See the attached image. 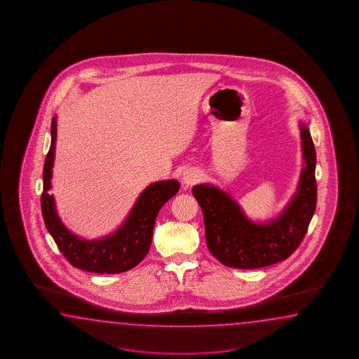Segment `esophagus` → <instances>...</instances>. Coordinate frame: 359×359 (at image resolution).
Listing matches in <instances>:
<instances>
[{
	"label": "esophagus",
	"instance_id": "34e87169",
	"mask_svg": "<svg viewBox=\"0 0 359 359\" xmlns=\"http://www.w3.org/2000/svg\"><path fill=\"white\" fill-rule=\"evenodd\" d=\"M200 178H201V175L198 173L196 169H186V170L183 172L182 182L184 183L186 186H190V184L198 182Z\"/></svg>",
	"mask_w": 359,
	"mask_h": 359
}]
</instances>
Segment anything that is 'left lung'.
Wrapping results in <instances>:
<instances>
[{
  "mask_svg": "<svg viewBox=\"0 0 359 359\" xmlns=\"http://www.w3.org/2000/svg\"><path fill=\"white\" fill-rule=\"evenodd\" d=\"M303 169L298 191L283 213L266 224L249 221L227 192L212 184L194 186L201 206L206 244L222 264L238 269L267 267L287 259L303 241L317 204L316 150L300 124Z\"/></svg>",
  "mask_w": 359,
  "mask_h": 359,
  "instance_id": "1",
  "label": "left lung"
}]
</instances>
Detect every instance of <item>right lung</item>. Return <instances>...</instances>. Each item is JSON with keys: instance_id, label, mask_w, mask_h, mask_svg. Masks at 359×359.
<instances>
[{"instance_id": "obj_1", "label": "right lung", "mask_w": 359, "mask_h": 359, "mask_svg": "<svg viewBox=\"0 0 359 359\" xmlns=\"http://www.w3.org/2000/svg\"><path fill=\"white\" fill-rule=\"evenodd\" d=\"M56 116L51 122V146L43 167V192L41 208L43 221L59 250L73 267L92 273H121L136 267L149 252L153 238L154 224L161 206L180 190L175 180L150 184L133 206L128 218L114 233L99 240L87 241L72 233L55 209V200L48 194L56 147Z\"/></svg>"}]
</instances>
